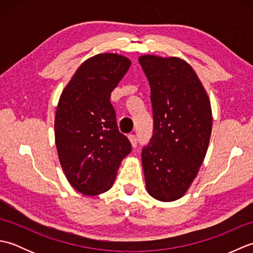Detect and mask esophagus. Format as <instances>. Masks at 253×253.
<instances>
[{
    "label": "esophagus",
    "mask_w": 253,
    "mask_h": 253,
    "mask_svg": "<svg viewBox=\"0 0 253 253\" xmlns=\"http://www.w3.org/2000/svg\"><path fill=\"white\" fill-rule=\"evenodd\" d=\"M128 139H129V141H130V143H131V146H132L133 148H136V147H137V143H138V140H137V137H136V135H133V133H130V135L128 136Z\"/></svg>",
    "instance_id": "34e87169"
}]
</instances>
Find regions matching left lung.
<instances>
[{"instance_id": "left-lung-1", "label": "left lung", "mask_w": 253, "mask_h": 253, "mask_svg": "<svg viewBox=\"0 0 253 253\" xmlns=\"http://www.w3.org/2000/svg\"><path fill=\"white\" fill-rule=\"evenodd\" d=\"M151 88L153 135L142 149L147 190L169 202L185 195L206 157L212 131L209 96L192 67L178 57L143 55Z\"/></svg>"}]
</instances>
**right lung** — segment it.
<instances>
[{
    "label": "right lung",
    "mask_w": 253,
    "mask_h": 253,
    "mask_svg": "<svg viewBox=\"0 0 253 253\" xmlns=\"http://www.w3.org/2000/svg\"><path fill=\"white\" fill-rule=\"evenodd\" d=\"M127 57L104 53L84 62L63 90L55 114L61 166L85 196L107 191L131 144L120 132L111 92L130 67Z\"/></svg>",
    "instance_id": "obj_1"
}]
</instances>
